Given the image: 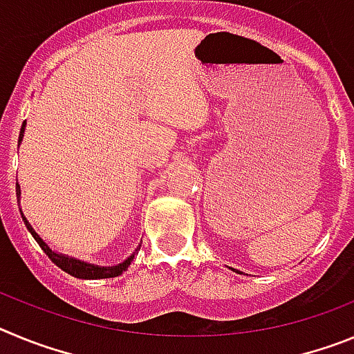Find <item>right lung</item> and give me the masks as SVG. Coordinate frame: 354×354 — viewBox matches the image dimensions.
Returning <instances> with one entry per match:
<instances>
[{
	"instance_id": "add662e5",
	"label": "right lung",
	"mask_w": 354,
	"mask_h": 354,
	"mask_svg": "<svg viewBox=\"0 0 354 354\" xmlns=\"http://www.w3.org/2000/svg\"><path fill=\"white\" fill-rule=\"evenodd\" d=\"M24 127H26V122H23V127H21V133H19V143L23 142V136H24ZM15 195H17V202L19 198H21V186L19 184H15ZM21 216H23V221L24 225H26V228L30 230V234L33 236V239L39 243L40 248L44 250V253L48 255L49 259H51L53 262H55L60 270H64L65 273L72 274V277L76 278H84V280H97V278H113V277H118V274H122L124 271L129 268L131 261L134 259V255H136V252L140 250V245L138 248H136V252L131 255V257H127L126 261L122 262V264L118 266H111V268H101V266H95V264H88V262H83V261H77V259L74 257H68V255H64V253H56L53 252L51 248H49L46 243L42 241V237L39 236V234L33 230V227L30 225V221L26 220V216L23 214V211H21Z\"/></svg>"
}]
</instances>
